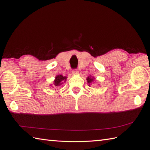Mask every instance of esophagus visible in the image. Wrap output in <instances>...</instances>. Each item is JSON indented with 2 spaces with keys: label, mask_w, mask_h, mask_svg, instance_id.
I'll use <instances>...</instances> for the list:
<instances>
[{
  "label": "esophagus",
  "mask_w": 150,
  "mask_h": 150,
  "mask_svg": "<svg viewBox=\"0 0 150 150\" xmlns=\"http://www.w3.org/2000/svg\"><path fill=\"white\" fill-rule=\"evenodd\" d=\"M72 73L73 74H77L78 73V71L77 69H73L72 71Z\"/></svg>",
  "instance_id": "esophagus-1"
}]
</instances>
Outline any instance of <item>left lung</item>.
Segmentation results:
<instances>
[{"label":"left lung","mask_w":150,"mask_h":150,"mask_svg":"<svg viewBox=\"0 0 150 150\" xmlns=\"http://www.w3.org/2000/svg\"><path fill=\"white\" fill-rule=\"evenodd\" d=\"M86 80H87V82H88V83H91L94 80V79H93L92 78H91V77H88V78H87V79H86Z\"/></svg>","instance_id":"left-lung-1"}]
</instances>
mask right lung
<instances>
[{"mask_svg": "<svg viewBox=\"0 0 150 150\" xmlns=\"http://www.w3.org/2000/svg\"><path fill=\"white\" fill-rule=\"evenodd\" d=\"M67 77L63 76L62 75H58L55 78V80L54 81V85L56 87L60 86L62 84H63L64 81H66Z\"/></svg>", "mask_w": 150, "mask_h": 150, "instance_id": "add662e5", "label": "right lung"}]
</instances>
